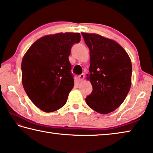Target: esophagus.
Returning <instances> with one entry per match:
<instances>
[{
	"label": "esophagus",
	"mask_w": 153,
	"mask_h": 153,
	"mask_svg": "<svg viewBox=\"0 0 153 153\" xmlns=\"http://www.w3.org/2000/svg\"><path fill=\"white\" fill-rule=\"evenodd\" d=\"M84 77H85L84 74H82L81 75H79V76H78V79L79 80V81H82V80H84Z\"/></svg>",
	"instance_id": "esophagus-1"
}]
</instances>
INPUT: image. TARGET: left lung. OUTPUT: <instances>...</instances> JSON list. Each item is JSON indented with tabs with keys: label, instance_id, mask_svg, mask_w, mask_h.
I'll return each mask as SVG.
<instances>
[{
	"label": "left lung",
	"instance_id": "obj_1",
	"mask_svg": "<svg viewBox=\"0 0 153 153\" xmlns=\"http://www.w3.org/2000/svg\"><path fill=\"white\" fill-rule=\"evenodd\" d=\"M90 50V80L93 90L86 102L100 114L115 111L130 90L132 65L128 54L115 40L97 33L82 32Z\"/></svg>",
	"mask_w": 153,
	"mask_h": 153
}]
</instances>
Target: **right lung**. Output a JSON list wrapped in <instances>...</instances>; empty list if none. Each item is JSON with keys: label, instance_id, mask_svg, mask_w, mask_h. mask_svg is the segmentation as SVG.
<instances>
[{"label": "right lung", "instance_id": "right-lung-1", "mask_svg": "<svg viewBox=\"0 0 153 153\" xmlns=\"http://www.w3.org/2000/svg\"><path fill=\"white\" fill-rule=\"evenodd\" d=\"M80 38L79 33L46 35L33 43L23 57V86L31 101L45 112L65 105L74 85L69 56Z\"/></svg>", "mask_w": 153, "mask_h": 153}]
</instances>
